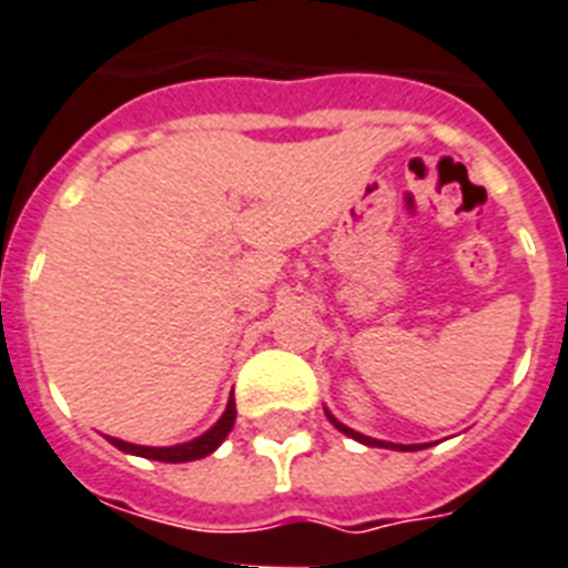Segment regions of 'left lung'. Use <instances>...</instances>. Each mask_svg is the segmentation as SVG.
<instances>
[{
    "mask_svg": "<svg viewBox=\"0 0 568 568\" xmlns=\"http://www.w3.org/2000/svg\"><path fill=\"white\" fill-rule=\"evenodd\" d=\"M327 418H331V424H334L336 429H339V433L351 435V438H354V442H363V444H368V447H388V449H420V447H406V444H386V442H377V438H368V435H359V433H354V429H348V426H345V424H339V420H336L334 415H327Z\"/></svg>",
    "mask_w": 568,
    "mask_h": 568,
    "instance_id": "1",
    "label": "left lung"
}]
</instances>
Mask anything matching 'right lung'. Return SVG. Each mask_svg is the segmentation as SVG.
I'll use <instances>...</instances> for the list:
<instances>
[{
    "mask_svg": "<svg viewBox=\"0 0 568 568\" xmlns=\"http://www.w3.org/2000/svg\"><path fill=\"white\" fill-rule=\"evenodd\" d=\"M234 415H237V409H234V400H232V403H229V409L223 412V418H220L217 424L211 426L209 433L200 435L196 442L180 444V447H139V444H126V442H119V438H110V442L115 444V447H119V449H124V453H133V456L153 458V462H168V464L196 462V458L211 456V453H214V449H217L220 444H223V438H226V435L232 433Z\"/></svg>",
    "mask_w": 568,
    "mask_h": 568,
    "instance_id": "1",
    "label": "right lung"
}]
</instances>
